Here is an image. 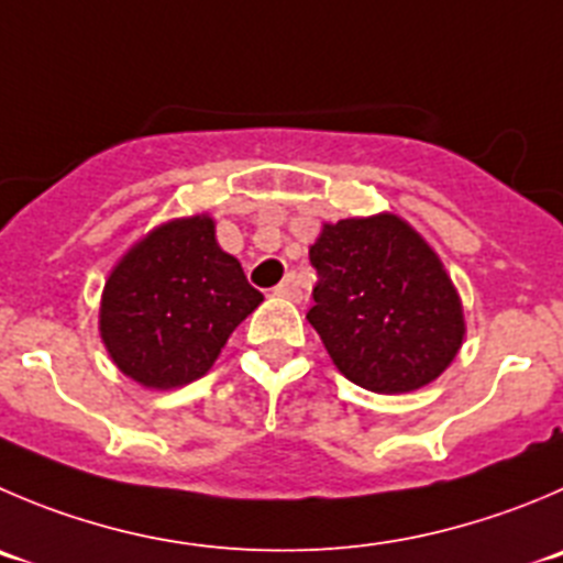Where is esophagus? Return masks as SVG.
I'll return each instance as SVG.
<instances>
[{"instance_id": "34e87169", "label": "esophagus", "mask_w": 563, "mask_h": 563, "mask_svg": "<svg viewBox=\"0 0 563 563\" xmlns=\"http://www.w3.org/2000/svg\"><path fill=\"white\" fill-rule=\"evenodd\" d=\"M276 296H282V298H290V301H301V298H303V292H301V287H298V278H296V273H290V276H285V278H282V282H278V287H276Z\"/></svg>"}]
</instances>
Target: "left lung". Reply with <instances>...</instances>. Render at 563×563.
I'll list each match as a JSON object with an SVG mask.
<instances>
[{"instance_id":"obj_1","label":"left lung","mask_w":563,"mask_h":563,"mask_svg":"<svg viewBox=\"0 0 563 563\" xmlns=\"http://www.w3.org/2000/svg\"><path fill=\"white\" fill-rule=\"evenodd\" d=\"M307 320L347 382L382 395L445 373L464 340V309L445 265L398 216L323 223Z\"/></svg>"}]
</instances>
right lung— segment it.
I'll return each mask as SVG.
<instances>
[{"mask_svg":"<svg viewBox=\"0 0 563 563\" xmlns=\"http://www.w3.org/2000/svg\"><path fill=\"white\" fill-rule=\"evenodd\" d=\"M262 303L218 245L216 221H168L132 245L101 292L99 331L115 367L148 389L196 382L229 334Z\"/></svg>","mask_w":563,"mask_h":563,"instance_id":"add662e5","label":"right lung"}]
</instances>
